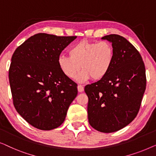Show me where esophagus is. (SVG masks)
I'll list each match as a JSON object with an SVG mask.
<instances>
[{"mask_svg": "<svg viewBox=\"0 0 156 156\" xmlns=\"http://www.w3.org/2000/svg\"><path fill=\"white\" fill-rule=\"evenodd\" d=\"M77 89H78L79 92H82V91H84V87H83L82 85H78Z\"/></svg>", "mask_w": 156, "mask_h": 156, "instance_id": "esophagus-1", "label": "esophagus"}]
</instances>
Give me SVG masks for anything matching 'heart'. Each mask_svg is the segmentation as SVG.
<instances>
[{"label": "heart", "mask_w": 156, "mask_h": 156, "mask_svg": "<svg viewBox=\"0 0 156 156\" xmlns=\"http://www.w3.org/2000/svg\"><path fill=\"white\" fill-rule=\"evenodd\" d=\"M69 57L60 55L58 65L68 78L76 77L78 82H84L91 78L101 80L108 73L114 62V48L107 41L99 42L82 40L71 47Z\"/></svg>", "instance_id": "heart-1"}]
</instances>
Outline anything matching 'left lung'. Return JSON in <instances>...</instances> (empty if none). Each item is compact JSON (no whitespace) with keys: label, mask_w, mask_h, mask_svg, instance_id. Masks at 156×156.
<instances>
[{"label":"left lung","mask_w":156,"mask_h":156,"mask_svg":"<svg viewBox=\"0 0 156 156\" xmlns=\"http://www.w3.org/2000/svg\"><path fill=\"white\" fill-rule=\"evenodd\" d=\"M114 48V62L102 80L88 84L89 123L103 133H113L129 125L139 111L146 86L142 57L131 43L119 35L101 37Z\"/></svg>","instance_id":"obj_1"}]
</instances>
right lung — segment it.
<instances>
[{"label":"right lung","mask_w":156,"mask_h":156,"mask_svg":"<svg viewBox=\"0 0 156 156\" xmlns=\"http://www.w3.org/2000/svg\"><path fill=\"white\" fill-rule=\"evenodd\" d=\"M76 38L38 33L25 40L12 55L9 82L14 106L38 129L59 127L77 95V85L58 65L62 51Z\"/></svg>","instance_id":"add662e5"}]
</instances>
